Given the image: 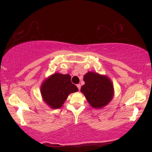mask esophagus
Segmentation results:
<instances>
[{
  "label": "esophagus",
  "mask_w": 152,
  "mask_h": 152,
  "mask_svg": "<svg viewBox=\"0 0 152 152\" xmlns=\"http://www.w3.org/2000/svg\"><path fill=\"white\" fill-rule=\"evenodd\" d=\"M77 87H78V90L80 91V88H81V85L80 84H77Z\"/></svg>",
  "instance_id": "obj_1"
}]
</instances>
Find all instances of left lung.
I'll return each mask as SVG.
<instances>
[{"instance_id": "obj_1", "label": "left lung", "mask_w": 152, "mask_h": 152, "mask_svg": "<svg viewBox=\"0 0 152 152\" xmlns=\"http://www.w3.org/2000/svg\"><path fill=\"white\" fill-rule=\"evenodd\" d=\"M85 84L80 91L92 107L101 109L111 101L114 96V86L106 75L94 72H88L84 76Z\"/></svg>"}]
</instances>
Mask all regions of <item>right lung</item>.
Listing matches in <instances>:
<instances>
[{
    "instance_id": "obj_1",
    "label": "right lung",
    "mask_w": 152,
    "mask_h": 152,
    "mask_svg": "<svg viewBox=\"0 0 152 152\" xmlns=\"http://www.w3.org/2000/svg\"><path fill=\"white\" fill-rule=\"evenodd\" d=\"M43 101L51 109H60L68 95L78 91L71 82L70 74L56 72L43 81L40 87Z\"/></svg>"
}]
</instances>
